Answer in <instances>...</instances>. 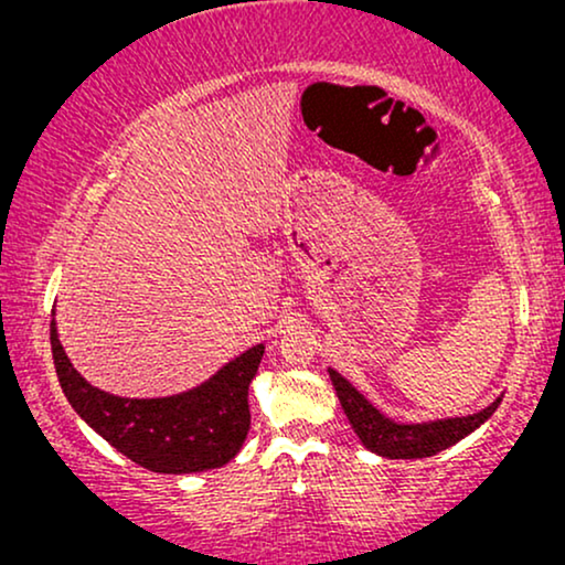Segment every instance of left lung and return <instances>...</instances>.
<instances>
[{
	"label": "left lung",
	"mask_w": 565,
	"mask_h": 565,
	"mask_svg": "<svg viewBox=\"0 0 565 565\" xmlns=\"http://www.w3.org/2000/svg\"><path fill=\"white\" fill-rule=\"evenodd\" d=\"M329 377L334 383V391L342 404L347 419L352 429L358 431L360 443L370 452L381 455L388 460H414V458H431V455L447 450L470 431H476L489 416L497 412L501 396L481 412L468 416H450V419L435 422H396L385 416L381 408H375L354 385L339 375L334 367H329Z\"/></svg>",
	"instance_id": "1"
}]
</instances>
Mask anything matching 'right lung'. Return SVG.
I'll return each mask as SVG.
<instances>
[{"label": "right lung", "mask_w": 565, "mask_h": 565, "mask_svg": "<svg viewBox=\"0 0 565 565\" xmlns=\"http://www.w3.org/2000/svg\"><path fill=\"white\" fill-rule=\"evenodd\" d=\"M51 350L68 404L115 450L153 473H200L226 466L249 435V383L265 344L226 362L195 388L164 398H122L99 391L72 365L51 321Z\"/></svg>", "instance_id": "right-lung-1"}]
</instances>
